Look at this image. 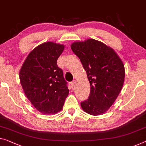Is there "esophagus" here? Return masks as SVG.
<instances>
[{"mask_svg": "<svg viewBox=\"0 0 146 146\" xmlns=\"http://www.w3.org/2000/svg\"><path fill=\"white\" fill-rule=\"evenodd\" d=\"M76 80H74V81H72V82H71V86H72V87H74L76 85Z\"/></svg>", "mask_w": 146, "mask_h": 146, "instance_id": "34e87169", "label": "esophagus"}]
</instances>
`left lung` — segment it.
Here are the masks:
<instances>
[{"label": "left lung", "mask_w": 146, "mask_h": 146, "mask_svg": "<svg viewBox=\"0 0 146 146\" xmlns=\"http://www.w3.org/2000/svg\"><path fill=\"white\" fill-rule=\"evenodd\" d=\"M70 47L80 59L90 84V95L81 103L82 108L92 115H102L115 101L124 84L122 60L111 48L95 39L74 42Z\"/></svg>", "instance_id": "left-lung-1"}]
</instances>
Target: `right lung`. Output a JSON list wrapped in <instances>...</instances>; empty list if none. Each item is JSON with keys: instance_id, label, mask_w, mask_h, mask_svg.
Returning <instances> with one entry per match:
<instances>
[{"instance_id": "add662e5", "label": "right lung", "mask_w": 146, "mask_h": 146, "mask_svg": "<svg viewBox=\"0 0 146 146\" xmlns=\"http://www.w3.org/2000/svg\"><path fill=\"white\" fill-rule=\"evenodd\" d=\"M64 45L46 42L29 53L19 71L25 95L43 114H55L62 108L69 90L57 60Z\"/></svg>"}]
</instances>
